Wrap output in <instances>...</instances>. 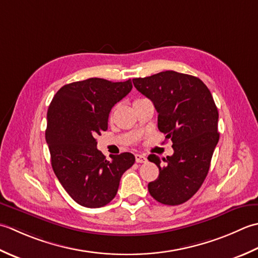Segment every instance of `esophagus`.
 Wrapping results in <instances>:
<instances>
[{"mask_svg":"<svg viewBox=\"0 0 258 258\" xmlns=\"http://www.w3.org/2000/svg\"><path fill=\"white\" fill-rule=\"evenodd\" d=\"M147 161V157L145 155H136V162L138 164H144Z\"/></svg>","mask_w":258,"mask_h":258,"instance_id":"obj_1","label":"esophagus"}]
</instances>
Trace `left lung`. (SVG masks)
<instances>
[{
    "instance_id": "1",
    "label": "left lung",
    "mask_w": 258,
    "mask_h": 258,
    "mask_svg": "<svg viewBox=\"0 0 258 258\" xmlns=\"http://www.w3.org/2000/svg\"><path fill=\"white\" fill-rule=\"evenodd\" d=\"M134 86L158 112V129L172 141L173 155H150L159 176L148 183L150 195L164 205L190 199L206 178L219 140L218 110L212 93L198 79L176 71L133 79Z\"/></svg>"
}]
</instances>
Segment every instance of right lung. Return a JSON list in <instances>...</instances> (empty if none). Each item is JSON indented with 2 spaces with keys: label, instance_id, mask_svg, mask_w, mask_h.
Here are the masks:
<instances>
[{
  "label": "right lung",
  "instance_id": "obj_1",
  "mask_svg": "<svg viewBox=\"0 0 258 258\" xmlns=\"http://www.w3.org/2000/svg\"><path fill=\"white\" fill-rule=\"evenodd\" d=\"M133 89L131 80L90 78L63 86L48 109L45 140L51 165L70 197L88 208L106 206L117 195L120 178L135 164L130 152L107 160L96 137L108 129L112 107Z\"/></svg>",
  "mask_w": 258,
  "mask_h": 258
}]
</instances>
